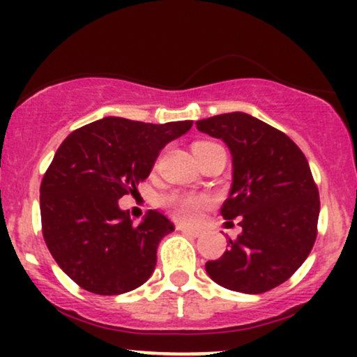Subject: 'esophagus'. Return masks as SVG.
I'll return each mask as SVG.
<instances>
[{
  "label": "esophagus",
  "instance_id": "obj_1",
  "mask_svg": "<svg viewBox=\"0 0 357 357\" xmlns=\"http://www.w3.org/2000/svg\"><path fill=\"white\" fill-rule=\"evenodd\" d=\"M178 230L181 231V233H184V235H188V236H202V230H192V228H188V227H183V225H179L178 227Z\"/></svg>",
  "mask_w": 357,
  "mask_h": 357
}]
</instances>
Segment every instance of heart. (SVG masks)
<instances>
[{
	"mask_svg": "<svg viewBox=\"0 0 357 357\" xmlns=\"http://www.w3.org/2000/svg\"><path fill=\"white\" fill-rule=\"evenodd\" d=\"M210 199L198 195H171L165 199L167 211L181 223H198Z\"/></svg>",
	"mask_w": 357,
	"mask_h": 357,
	"instance_id": "1",
	"label": "heart"
}]
</instances>
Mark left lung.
<instances>
[{"mask_svg": "<svg viewBox=\"0 0 357 357\" xmlns=\"http://www.w3.org/2000/svg\"><path fill=\"white\" fill-rule=\"evenodd\" d=\"M196 127L230 149L233 183L221 215L240 218L243 230L206 261L208 275L235 292H268L296 273L317 236L321 202L309 162L292 139L250 114H220Z\"/></svg>", "mask_w": 357, "mask_h": 357, "instance_id": "1", "label": "left lung"}]
</instances>
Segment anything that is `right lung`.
<instances>
[{"label":"right lung","mask_w":357,"mask_h":357,"mask_svg":"<svg viewBox=\"0 0 357 357\" xmlns=\"http://www.w3.org/2000/svg\"><path fill=\"white\" fill-rule=\"evenodd\" d=\"M191 126L104 117L61 142L40 186L42 230L59 267L82 289L119 296L153 275L159 241L174 225L155 210L134 225L119 199L137 191L162 147Z\"/></svg>","instance_id":"1"}]
</instances>
